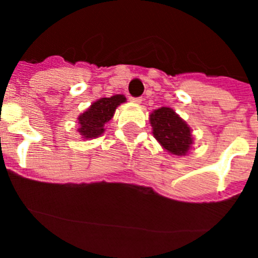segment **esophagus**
<instances>
[{"label": "esophagus", "mask_w": 258, "mask_h": 258, "mask_svg": "<svg viewBox=\"0 0 258 258\" xmlns=\"http://www.w3.org/2000/svg\"><path fill=\"white\" fill-rule=\"evenodd\" d=\"M131 101L133 102V103H136V104H141L142 103V98H131Z\"/></svg>", "instance_id": "esophagus-1"}]
</instances>
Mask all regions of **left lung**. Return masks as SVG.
Listing matches in <instances>:
<instances>
[{"mask_svg": "<svg viewBox=\"0 0 258 258\" xmlns=\"http://www.w3.org/2000/svg\"><path fill=\"white\" fill-rule=\"evenodd\" d=\"M152 134L163 149L175 156H184L194 143L191 129L169 107L155 109L150 115Z\"/></svg>", "mask_w": 258, "mask_h": 258, "instance_id": "1", "label": "left lung"}]
</instances>
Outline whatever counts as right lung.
<instances>
[{
  "mask_svg": "<svg viewBox=\"0 0 258 258\" xmlns=\"http://www.w3.org/2000/svg\"><path fill=\"white\" fill-rule=\"evenodd\" d=\"M126 101L121 94H116L109 98H101L92 103V106L85 112L79 116V133L80 136L90 140L102 136L104 132V125L112 118L116 108Z\"/></svg>",
  "mask_w": 258,
  "mask_h": 258,
  "instance_id": "right-lung-1",
  "label": "right lung"
}]
</instances>
